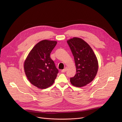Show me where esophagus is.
Wrapping results in <instances>:
<instances>
[{"label":"esophagus","mask_w":122,"mask_h":122,"mask_svg":"<svg viewBox=\"0 0 122 122\" xmlns=\"http://www.w3.org/2000/svg\"><path fill=\"white\" fill-rule=\"evenodd\" d=\"M66 68H64V69H62V70L61 71V72H63V73H64V72H66Z\"/></svg>","instance_id":"esophagus-1"}]
</instances>
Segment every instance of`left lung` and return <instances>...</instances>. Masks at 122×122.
<instances>
[{
	"label": "left lung",
	"instance_id": "1",
	"mask_svg": "<svg viewBox=\"0 0 122 122\" xmlns=\"http://www.w3.org/2000/svg\"><path fill=\"white\" fill-rule=\"evenodd\" d=\"M76 67L75 75L70 78L71 84L80 87L91 82L98 71V61L91 47L83 40L73 38L67 41Z\"/></svg>",
	"mask_w": 122,
	"mask_h": 122
}]
</instances>
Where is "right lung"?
I'll return each mask as SVG.
<instances>
[{
	"label": "right lung",
	"mask_w": 122,
	"mask_h": 122,
	"mask_svg": "<svg viewBox=\"0 0 122 122\" xmlns=\"http://www.w3.org/2000/svg\"><path fill=\"white\" fill-rule=\"evenodd\" d=\"M56 41L43 40L31 50L24 63L25 75L29 81L40 89L53 84L58 73L50 54L56 46Z\"/></svg>",
	"instance_id": "right-lung-1"
}]
</instances>
